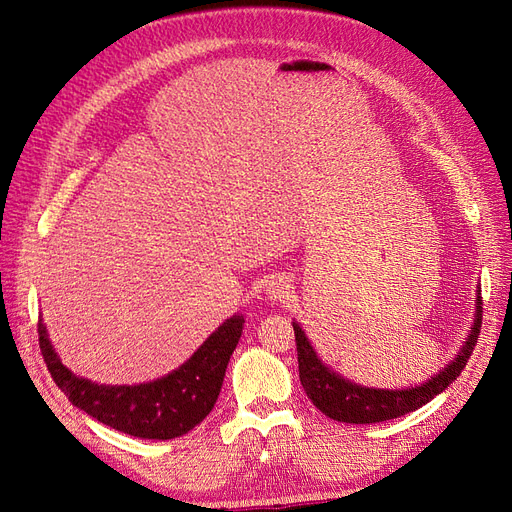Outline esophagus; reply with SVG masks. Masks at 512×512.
<instances>
[{"label":"esophagus","mask_w":512,"mask_h":512,"mask_svg":"<svg viewBox=\"0 0 512 512\" xmlns=\"http://www.w3.org/2000/svg\"><path fill=\"white\" fill-rule=\"evenodd\" d=\"M288 290H290V286H288L286 280H282V277H277V280H271L269 286H267V294H269L273 301L286 299L288 297Z\"/></svg>","instance_id":"1"}]
</instances>
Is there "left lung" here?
Returning <instances> with one entry per match:
<instances>
[{
    "instance_id": "8db88e82",
    "label": "left lung",
    "mask_w": 512,
    "mask_h": 512,
    "mask_svg": "<svg viewBox=\"0 0 512 512\" xmlns=\"http://www.w3.org/2000/svg\"><path fill=\"white\" fill-rule=\"evenodd\" d=\"M480 305H483L480 303V286H476L474 322L466 342L455 354V359L448 361V365H444L438 374H433L423 384L406 386V389H374V386L356 384L342 374H337L329 365L322 363L312 342H309L305 331L301 329V324L294 320L292 329L294 339H297L299 378L307 397L312 399V404L322 414H327L333 421L352 425L391 421V418L418 410L444 389H448L461 374V369L466 367L476 346L480 324H483V307Z\"/></svg>"
}]
</instances>
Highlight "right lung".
<instances>
[{
    "label": "right lung",
    "instance_id": "add662e5",
    "mask_svg": "<svg viewBox=\"0 0 512 512\" xmlns=\"http://www.w3.org/2000/svg\"><path fill=\"white\" fill-rule=\"evenodd\" d=\"M243 322V314L226 318L183 365L141 384H98L72 374V369L61 363L42 320L38 322V339L51 378L72 406L128 436L173 440L203 423L213 410L226 365L243 333Z\"/></svg>",
    "mask_w": 512,
    "mask_h": 512
}]
</instances>
